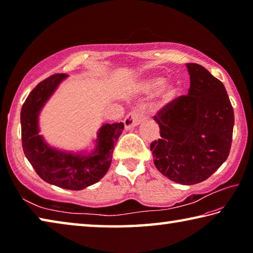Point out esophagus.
Returning a JSON list of instances; mask_svg holds the SVG:
<instances>
[{"label":"esophagus","instance_id":"obj_1","mask_svg":"<svg viewBox=\"0 0 253 253\" xmlns=\"http://www.w3.org/2000/svg\"><path fill=\"white\" fill-rule=\"evenodd\" d=\"M140 122H142V115H140L138 109L131 110L125 117V119H124V124H125V127L127 129H130V128L139 125Z\"/></svg>","mask_w":253,"mask_h":253}]
</instances>
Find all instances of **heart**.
I'll return each instance as SVG.
<instances>
[{"mask_svg": "<svg viewBox=\"0 0 253 253\" xmlns=\"http://www.w3.org/2000/svg\"><path fill=\"white\" fill-rule=\"evenodd\" d=\"M163 81H164V79L161 78V77H153V78L145 81L143 87L146 91H153L160 87V85L163 84ZM174 95H175V88L170 87V85L169 87H166L163 89L162 91V100L164 102H168L169 100H172Z\"/></svg>", "mask_w": 253, "mask_h": 253, "instance_id": "heart-1", "label": "heart"}]
</instances>
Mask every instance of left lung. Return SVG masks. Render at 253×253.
<instances>
[{
    "instance_id": "8db88e82",
    "label": "left lung",
    "mask_w": 253,
    "mask_h": 253,
    "mask_svg": "<svg viewBox=\"0 0 253 253\" xmlns=\"http://www.w3.org/2000/svg\"><path fill=\"white\" fill-rule=\"evenodd\" d=\"M187 95L163 106L154 116L161 138L151 144L154 164L172 181H205L228 158L232 144L233 107L224 84L198 63H186Z\"/></svg>"
}]
</instances>
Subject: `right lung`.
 <instances>
[{
  "instance_id": "add662e5",
  "label": "right lung",
  "mask_w": 253,
  "mask_h": 253,
  "mask_svg": "<svg viewBox=\"0 0 253 253\" xmlns=\"http://www.w3.org/2000/svg\"><path fill=\"white\" fill-rule=\"evenodd\" d=\"M66 77V74L50 76L29 93L21 109V138L24 155L43 181L67 190L78 191L104 177L124 124L102 126L98 132L97 147L90 155H72L50 148L39 135L38 116L42 106Z\"/></svg>"
}]
</instances>
